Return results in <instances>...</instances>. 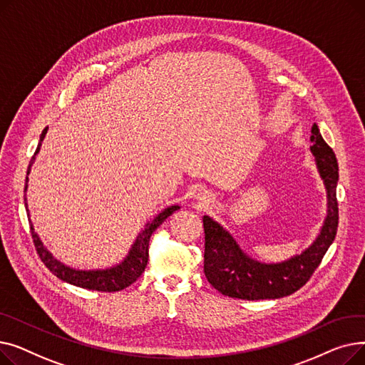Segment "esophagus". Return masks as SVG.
Listing matches in <instances>:
<instances>
[{
    "instance_id": "1",
    "label": "esophagus",
    "mask_w": 365,
    "mask_h": 365,
    "mask_svg": "<svg viewBox=\"0 0 365 365\" xmlns=\"http://www.w3.org/2000/svg\"><path fill=\"white\" fill-rule=\"evenodd\" d=\"M197 201L200 202V205L205 207V205H208L210 202H212V197H210L207 192H198L197 194Z\"/></svg>"
}]
</instances>
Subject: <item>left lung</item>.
Returning <instances> with one entry per match:
<instances>
[{
    "label": "left lung",
    "instance_id": "left-lung-1",
    "mask_svg": "<svg viewBox=\"0 0 365 365\" xmlns=\"http://www.w3.org/2000/svg\"><path fill=\"white\" fill-rule=\"evenodd\" d=\"M311 152L327 192V216L315 241L300 255L279 263H262L244 253L235 238L210 216L202 217L205 234L204 274L225 296L242 300L279 299L290 296L309 281L324 255L333 244L339 225L336 187L339 165L333 149L312 125Z\"/></svg>",
    "mask_w": 365,
    "mask_h": 365
}]
</instances>
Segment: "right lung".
<instances>
[{
	"instance_id": "obj_1",
	"label": "right lung",
	"mask_w": 365,
	"mask_h": 365,
	"mask_svg": "<svg viewBox=\"0 0 365 365\" xmlns=\"http://www.w3.org/2000/svg\"><path fill=\"white\" fill-rule=\"evenodd\" d=\"M47 134V128L43 130L40 140H38V146L36 150L34 153V157L29 163L28 167V173H31V167L35 161L36 153L40 152L43 140ZM28 176H26V183H25V192L28 190ZM25 207H26V213L29 216V210H28V201H26V195H25ZM180 208V205H170L167 208H164L163 212L153 217L152 222H148L145 225V229H142V232L138 235L136 241L133 242L128 255L124 257L123 262H120L118 264H113L110 267H106V269H90V271H84V269H75V267H69L65 263H62L61 260H57L48 250L46 248V245L43 244V241L38 237V234L35 232L34 225L29 219V225H31V235L35 244V248L38 255H40L41 260L44 262V264L48 267L50 272H53L57 278H61L65 282H69L72 285L81 287V289H87V290H98V292H120L124 290L125 287L131 285L134 281H136L143 272L145 267L148 264V247H149V240L152 232L167 219L170 217L173 213L178 212Z\"/></svg>"
}]
</instances>
